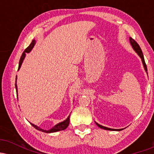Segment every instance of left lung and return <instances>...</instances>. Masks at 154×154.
<instances>
[{
    "mask_svg": "<svg viewBox=\"0 0 154 154\" xmlns=\"http://www.w3.org/2000/svg\"><path fill=\"white\" fill-rule=\"evenodd\" d=\"M130 45H131V46L132 48H133V50L135 51L136 54H137L138 56H140V58L141 59V61H142V63H143V68L145 69V71H146V73H147L148 75V70H147V66H146V62H145V60H144V56H143V52L142 51H141V48H140L139 45L136 43V41L135 40H133L132 38H130ZM95 124H96V125L98 127H99L101 129H103V130H111V131H120V130H123V129H112V128H106V127H104V126H102V125H99L98 123H97L96 122H95Z\"/></svg>",
    "mask_w": 154,
    "mask_h": 154,
    "instance_id": "8db88e82",
    "label": "left lung"
}]
</instances>
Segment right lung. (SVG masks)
<instances>
[{
  "instance_id": "add662e5",
  "label": "right lung",
  "mask_w": 154,
  "mask_h": 154,
  "mask_svg": "<svg viewBox=\"0 0 154 154\" xmlns=\"http://www.w3.org/2000/svg\"><path fill=\"white\" fill-rule=\"evenodd\" d=\"M36 44V40H32V43H30V45H29L24 50V52H23V54L22 55V56H21L20 58V60H19V68H18V70H19V69H20L21 66H22L23 61H24V58H25L26 56V53H29L30 51L32 50V48H34L35 45ZM17 76L16 77V83H15V88H16V91H17V96H18V88H17ZM17 98H18V97H17ZM69 117H70V114L68 116V117L66 118V119L63 120V122H61L56 124L55 126L53 127L52 128L50 129V130H43V129H41L40 128H39V127L37 126V125H34V124L32 123H30L32 126H33L34 128L36 129V130H39V131H41V132H45V133H51V132H59V131H61V130H65V129L68 128L69 125Z\"/></svg>"
}]
</instances>
